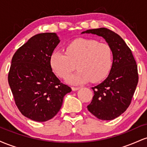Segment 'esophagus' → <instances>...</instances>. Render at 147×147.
Returning a JSON list of instances; mask_svg holds the SVG:
<instances>
[{
    "instance_id": "esophagus-1",
    "label": "esophagus",
    "mask_w": 147,
    "mask_h": 147,
    "mask_svg": "<svg viewBox=\"0 0 147 147\" xmlns=\"http://www.w3.org/2000/svg\"><path fill=\"white\" fill-rule=\"evenodd\" d=\"M79 88H80V87H72V90H74V91L79 90Z\"/></svg>"
}]
</instances>
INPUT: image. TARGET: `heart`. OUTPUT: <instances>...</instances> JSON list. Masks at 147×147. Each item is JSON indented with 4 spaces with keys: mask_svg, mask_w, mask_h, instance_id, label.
<instances>
[{
    "mask_svg": "<svg viewBox=\"0 0 147 147\" xmlns=\"http://www.w3.org/2000/svg\"><path fill=\"white\" fill-rule=\"evenodd\" d=\"M52 70L61 78H65L77 65L78 71L68 82L82 84L90 81L97 83L107 77L113 65V50L108 43L95 39L79 38L70 41L65 52L55 51L50 56Z\"/></svg>",
    "mask_w": 147,
    "mask_h": 147,
    "instance_id": "1",
    "label": "heart"
}]
</instances>
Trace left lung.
<instances>
[{
	"instance_id": "obj_1",
	"label": "left lung",
	"mask_w": 147,
	"mask_h": 147,
	"mask_svg": "<svg viewBox=\"0 0 147 147\" xmlns=\"http://www.w3.org/2000/svg\"><path fill=\"white\" fill-rule=\"evenodd\" d=\"M102 36L113 50L112 68L102 83L92 87L94 96L88 110L102 120L119 117L128 109L138 83V65L132 52L119 35L105 28L82 32Z\"/></svg>"
}]
</instances>
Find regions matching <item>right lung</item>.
Listing matches in <instances>:
<instances>
[{"mask_svg": "<svg viewBox=\"0 0 147 147\" xmlns=\"http://www.w3.org/2000/svg\"><path fill=\"white\" fill-rule=\"evenodd\" d=\"M60 41L56 33L34 35L15 52L8 82L18 110L25 117L46 122L55 117L72 89L52 72L50 56Z\"/></svg>", "mask_w": 147, "mask_h": 147, "instance_id": "right-lung-1", "label": "right lung"}]
</instances>
